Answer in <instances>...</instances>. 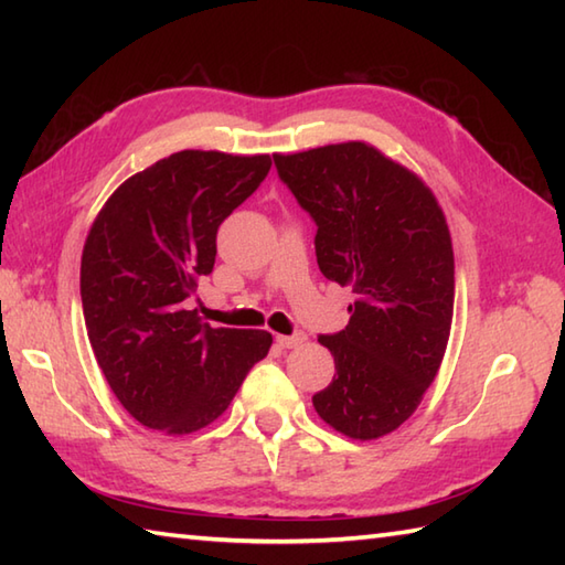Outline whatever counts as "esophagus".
<instances>
[{
	"label": "esophagus",
	"mask_w": 565,
	"mask_h": 565,
	"mask_svg": "<svg viewBox=\"0 0 565 565\" xmlns=\"http://www.w3.org/2000/svg\"><path fill=\"white\" fill-rule=\"evenodd\" d=\"M276 342L284 350H296V347H301L306 342V332H294V334H276Z\"/></svg>",
	"instance_id": "esophagus-1"
}]
</instances>
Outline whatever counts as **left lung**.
<instances>
[{
	"label": "left lung",
	"instance_id": "left-lung-1",
	"mask_svg": "<svg viewBox=\"0 0 565 565\" xmlns=\"http://www.w3.org/2000/svg\"><path fill=\"white\" fill-rule=\"evenodd\" d=\"M274 164L318 225L320 271L356 296L347 328L318 338L334 376L313 405L342 435L379 439L415 413L447 352V218L423 179L366 142L274 154Z\"/></svg>",
	"mask_w": 565,
	"mask_h": 565
}]
</instances>
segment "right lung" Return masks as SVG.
<instances>
[{
	"instance_id": "1",
	"label": "right lung",
	"mask_w": 565,
	"mask_h": 565,
	"mask_svg": "<svg viewBox=\"0 0 565 565\" xmlns=\"http://www.w3.org/2000/svg\"><path fill=\"white\" fill-rule=\"evenodd\" d=\"M269 154L182 150L104 203L82 252L79 294L94 356L140 425H211L267 356V330L211 328L184 301L213 271L215 235L269 174Z\"/></svg>"
}]
</instances>
